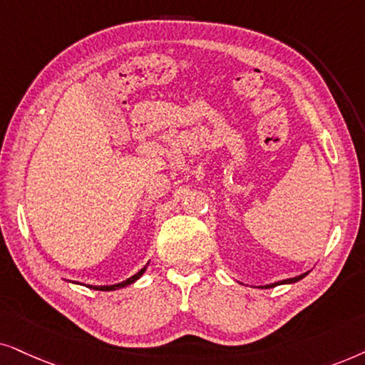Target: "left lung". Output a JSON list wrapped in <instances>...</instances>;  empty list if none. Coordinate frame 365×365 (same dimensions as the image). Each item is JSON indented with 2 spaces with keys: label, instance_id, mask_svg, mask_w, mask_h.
Here are the masks:
<instances>
[{
  "label": "left lung",
  "instance_id": "obj_1",
  "mask_svg": "<svg viewBox=\"0 0 365 365\" xmlns=\"http://www.w3.org/2000/svg\"><path fill=\"white\" fill-rule=\"evenodd\" d=\"M305 275H309V272H305V274H300V275H297V277H292V279H285V280L275 282V284H269V285H264V287H260V289H274V287H277V285H284V284H295V282L302 280Z\"/></svg>",
  "mask_w": 365,
  "mask_h": 365
}]
</instances>
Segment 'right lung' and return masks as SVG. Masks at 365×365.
<instances>
[{
    "mask_svg": "<svg viewBox=\"0 0 365 365\" xmlns=\"http://www.w3.org/2000/svg\"><path fill=\"white\" fill-rule=\"evenodd\" d=\"M148 264H150V262H148ZM148 264L145 265L142 270L137 272V274L130 277V279H126V280H123V282H120V284H113V285H86V287H88V289H93V290H101V292H111V290H118V289L128 287V285H132L133 282H137V280L140 279V277H142V275L145 274V270H147ZM73 284H76V282H73ZM81 285H83V284H81Z\"/></svg>",
    "mask_w": 365,
    "mask_h": 365,
    "instance_id": "right-lung-1",
    "label": "right lung"
}]
</instances>
